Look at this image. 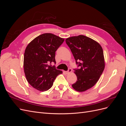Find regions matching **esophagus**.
Segmentation results:
<instances>
[{
	"mask_svg": "<svg viewBox=\"0 0 126 126\" xmlns=\"http://www.w3.org/2000/svg\"><path fill=\"white\" fill-rule=\"evenodd\" d=\"M71 71H72V69H71V68H69V69H68V70L66 71V73L67 74H69V73H70Z\"/></svg>",
	"mask_w": 126,
	"mask_h": 126,
	"instance_id": "esophagus-1",
	"label": "esophagus"
}]
</instances>
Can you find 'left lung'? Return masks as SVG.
<instances>
[{"label":"left lung","instance_id":"obj_1","mask_svg":"<svg viewBox=\"0 0 126 126\" xmlns=\"http://www.w3.org/2000/svg\"><path fill=\"white\" fill-rule=\"evenodd\" d=\"M66 43L79 67V69H74L77 80L72 87L83 92L96 84L105 69L102 48L97 41L83 35L68 38Z\"/></svg>","mask_w":126,"mask_h":126}]
</instances>
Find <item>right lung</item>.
I'll return each instance as SVG.
<instances>
[{
	"instance_id": "right-lung-1",
	"label": "right lung",
	"mask_w": 126,
	"mask_h": 126,
	"mask_svg": "<svg viewBox=\"0 0 126 126\" xmlns=\"http://www.w3.org/2000/svg\"><path fill=\"white\" fill-rule=\"evenodd\" d=\"M64 39L50 33L35 38L27 46L24 68L27 80L34 88L47 91L52 87L57 76L63 71L50 64L56 63L55 52Z\"/></svg>"
}]
</instances>
